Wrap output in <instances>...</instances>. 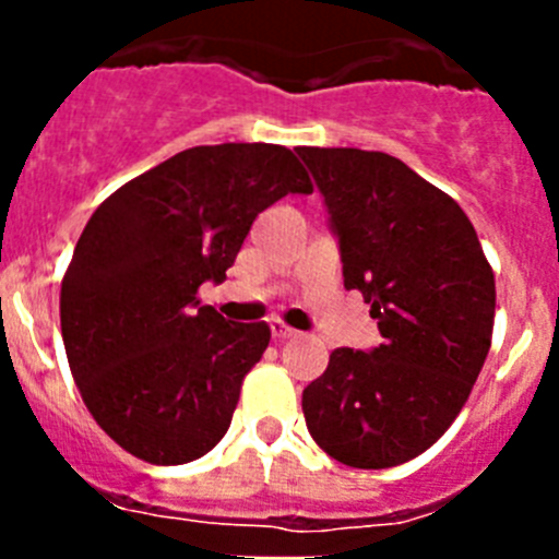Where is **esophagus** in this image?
Returning <instances> with one entry per match:
<instances>
[{
	"label": "esophagus",
	"instance_id": "1",
	"mask_svg": "<svg viewBox=\"0 0 559 559\" xmlns=\"http://www.w3.org/2000/svg\"><path fill=\"white\" fill-rule=\"evenodd\" d=\"M271 335H274L276 341H285V338H294L296 330L288 328V324H283V322H271Z\"/></svg>",
	"mask_w": 559,
	"mask_h": 559
}]
</instances>
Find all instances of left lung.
Listing matches in <instances>:
<instances>
[{"instance_id":"1","label":"left lung","mask_w":559,"mask_h":559,"mask_svg":"<svg viewBox=\"0 0 559 559\" xmlns=\"http://www.w3.org/2000/svg\"><path fill=\"white\" fill-rule=\"evenodd\" d=\"M328 206L344 285L383 344L341 347L302 392L310 437L335 462L380 471L448 431L490 353L496 276L462 206L400 159L296 147Z\"/></svg>"}]
</instances>
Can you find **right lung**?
Here are the masks:
<instances>
[{"label":"right lung","mask_w":559,"mask_h":559,"mask_svg":"<svg viewBox=\"0 0 559 559\" xmlns=\"http://www.w3.org/2000/svg\"><path fill=\"white\" fill-rule=\"evenodd\" d=\"M313 192L283 145L181 151L108 195L61 283L69 369L97 426L151 464H187L229 431L240 383L263 358L265 322L201 305L263 210Z\"/></svg>","instance_id":"right-lung-1"}]
</instances>
